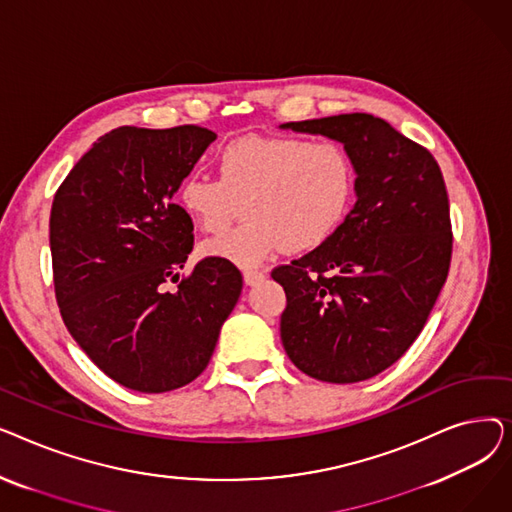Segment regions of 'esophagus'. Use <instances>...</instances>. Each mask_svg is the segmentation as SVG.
I'll return each mask as SVG.
<instances>
[{"label":"esophagus","mask_w":512,"mask_h":512,"mask_svg":"<svg viewBox=\"0 0 512 512\" xmlns=\"http://www.w3.org/2000/svg\"><path fill=\"white\" fill-rule=\"evenodd\" d=\"M242 278H245V284L257 286V284H261L265 280V272H261V270H245V272H242Z\"/></svg>","instance_id":"obj_1"}]
</instances>
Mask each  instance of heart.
Returning <instances> with one entry per match:
<instances>
[{
  "instance_id": "heart-1",
  "label": "heart",
  "mask_w": 512,
  "mask_h": 512,
  "mask_svg": "<svg viewBox=\"0 0 512 512\" xmlns=\"http://www.w3.org/2000/svg\"><path fill=\"white\" fill-rule=\"evenodd\" d=\"M215 164L218 178L186 176L178 201L205 234L226 232L245 207V224L201 249L207 257L242 267L259 265L284 247H321L344 224L355 201L353 157L332 139L247 134L224 145Z\"/></svg>"
}]
</instances>
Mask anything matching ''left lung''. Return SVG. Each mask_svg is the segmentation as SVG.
<instances>
[{
	"instance_id": "8db88e82",
	"label": "left lung",
	"mask_w": 512,
	"mask_h": 512,
	"mask_svg": "<svg viewBox=\"0 0 512 512\" xmlns=\"http://www.w3.org/2000/svg\"><path fill=\"white\" fill-rule=\"evenodd\" d=\"M282 128L342 143L357 170V203L338 232L272 272L286 292L284 351L315 380L363 382L409 351L448 278L444 176L425 147L371 114Z\"/></svg>"
}]
</instances>
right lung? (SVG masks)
Wrapping results in <instances>:
<instances>
[{"instance_id": "1", "label": "right lung", "mask_w": 512, "mask_h": 512, "mask_svg": "<svg viewBox=\"0 0 512 512\" xmlns=\"http://www.w3.org/2000/svg\"><path fill=\"white\" fill-rule=\"evenodd\" d=\"M215 137L195 124L120 126L78 159L53 197L49 247L62 319L124 388L159 394L191 384L240 297L242 276L226 259L205 257L180 278L193 222L172 197Z\"/></svg>"}]
</instances>
